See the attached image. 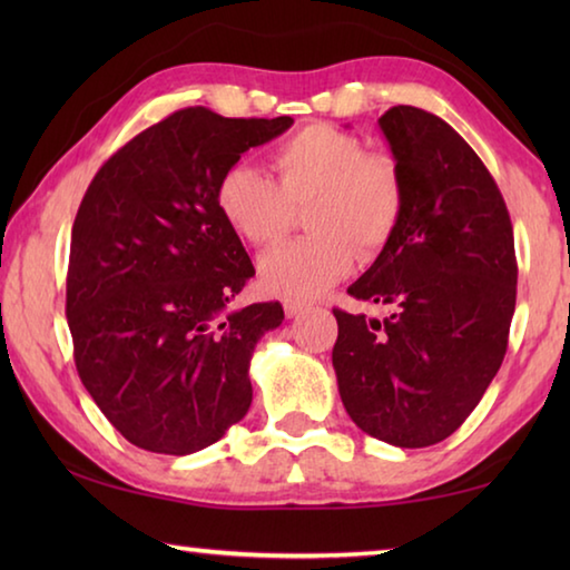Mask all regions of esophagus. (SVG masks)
<instances>
[{"label": "esophagus", "instance_id": "obj_1", "mask_svg": "<svg viewBox=\"0 0 570 570\" xmlns=\"http://www.w3.org/2000/svg\"><path fill=\"white\" fill-rule=\"evenodd\" d=\"M308 308H312V306H308V304H302V302H286V304H284V312H286L288 320H296V316L306 314Z\"/></svg>", "mask_w": 570, "mask_h": 570}]
</instances>
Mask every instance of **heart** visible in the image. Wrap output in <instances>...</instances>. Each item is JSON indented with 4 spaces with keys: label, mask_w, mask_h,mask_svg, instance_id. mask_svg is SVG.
Wrapping results in <instances>:
<instances>
[{
    "label": "heart",
    "mask_w": 570,
    "mask_h": 570,
    "mask_svg": "<svg viewBox=\"0 0 570 570\" xmlns=\"http://www.w3.org/2000/svg\"><path fill=\"white\" fill-rule=\"evenodd\" d=\"M272 176L246 163L224 170L216 186L220 218L246 244H276L304 210L312 234L262 258L266 292L308 302L352 272L354 258L377 256L404 214V173L397 158L366 150L360 135L312 122L268 153Z\"/></svg>",
    "instance_id": "heart-1"
}]
</instances>
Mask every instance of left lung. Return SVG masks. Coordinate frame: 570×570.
<instances>
[{
    "label": "left lung",
    "instance_id": "8db88e82",
    "mask_svg": "<svg viewBox=\"0 0 570 570\" xmlns=\"http://www.w3.org/2000/svg\"><path fill=\"white\" fill-rule=\"evenodd\" d=\"M404 173V214L346 294L384 320L334 308L344 410L397 448L450 438L503 364L515 312L513 226L493 176L450 125L397 105L380 118Z\"/></svg>",
    "mask_w": 570,
    "mask_h": 570
}]
</instances>
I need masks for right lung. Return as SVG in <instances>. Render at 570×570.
Here are the masks:
<instances>
[{
  "mask_svg": "<svg viewBox=\"0 0 570 570\" xmlns=\"http://www.w3.org/2000/svg\"><path fill=\"white\" fill-rule=\"evenodd\" d=\"M292 125L178 110L125 142L85 193L67 268L75 364L135 448L190 455L250 407L254 346L284 308H228L256 272L216 186L240 153Z\"/></svg>",
  "mask_w": 570,
  "mask_h": 570,
  "instance_id": "right-lung-1",
  "label": "right lung"
}]
</instances>
